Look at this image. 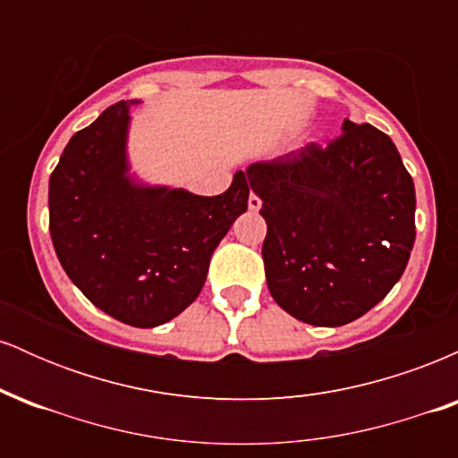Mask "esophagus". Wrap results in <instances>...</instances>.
Returning <instances> with one entry per match:
<instances>
[{"label":"esophagus","mask_w":458,"mask_h":458,"mask_svg":"<svg viewBox=\"0 0 458 458\" xmlns=\"http://www.w3.org/2000/svg\"><path fill=\"white\" fill-rule=\"evenodd\" d=\"M247 207H250V211H260V207H262V199L256 196L254 191L250 193V199H247Z\"/></svg>","instance_id":"34e87169"}]
</instances>
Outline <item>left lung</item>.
<instances>
[{"mask_svg":"<svg viewBox=\"0 0 458 458\" xmlns=\"http://www.w3.org/2000/svg\"><path fill=\"white\" fill-rule=\"evenodd\" d=\"M243 174L262 199L267 284L288 314L340 327L401 280L415 241V187L383 131L344 120L327 146L310 141Z\"/></svg>","mask_w":458,"mask_h":458,"instance_id":"left-lung-1","label":"left lung"}]
</instances>
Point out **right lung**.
Wrapping results in <instances>:
<instances>
[{"instance_id":"right-lung-1","label":"right lung","mask_w":458,"mask_h":458,"mask_svg":"<svg viewBox=\"0 0 458 458\" xmlns=\"http://www.w3.org/2000/svg\"><path fill=\"white\" fill-rule=\"evenodd\" d=\"M77 131L49 181V233L66 276L97 308L157 327L196 301L211 254L247 211L243 172L219 196L140 187L127 178L129 107Z\"/></svg>"}]
</instances>
